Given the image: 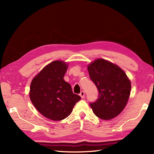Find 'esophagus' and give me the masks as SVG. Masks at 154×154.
Masks as SVG:
<instances>
[{"label": "esophagus", "instance_id": "34e87169", "mask_svg": "<svg viewBox=\"0 0 154 154\" xmlns=\"http://www.w3.org/2000/svg\"><path fill=\"white\" fill-rule=\"evenodd\" d=\"M80 96H81L82 98H84L85 97V92L83 91H81V92L80 93Z\"/></svg>", "mask_w": 154, "mask_h": 154}]
</instances>
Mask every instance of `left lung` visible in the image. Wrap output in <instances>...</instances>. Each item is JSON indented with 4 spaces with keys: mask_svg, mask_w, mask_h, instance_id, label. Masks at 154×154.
<instances>
[{
    "mask_svg": "<svg viewBox=\"0 0 154 154\" xmlns=\"http://www.w3.org/2000/svg\"><path fill=\"white\" fill-rule=\"evenodd\" d=\"M91 80L98 90V97L90 103L94 114L104 120L118 116L127 105L131 83L117 65L103 59H97L88 66Z\"/></svg>",
    "mask_w": 154,
    "mask_h": 154,
    "instance_id": "1",
    "label": "left lung"
}]
</instances>
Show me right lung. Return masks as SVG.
I'll use <instances>...</instances> for the list:
<instances>
[{"mask_svg": "<svg viewBox=\"0 0 154 154\" xmlns=\"http://www.w3.org/2000/svg\"><path fill=\"white\" fill-rule=\"evenodd\" d=\"M67 67L66 62L54 61L44 67L31 83L29 96L32 103L44 117L54 121L68 117L81 99L63 80Z\"/></svg>", "mask_w": 154, "mask_h": 154, "instance_id": "add662e5", "label": "right lung"}]
</instances>
